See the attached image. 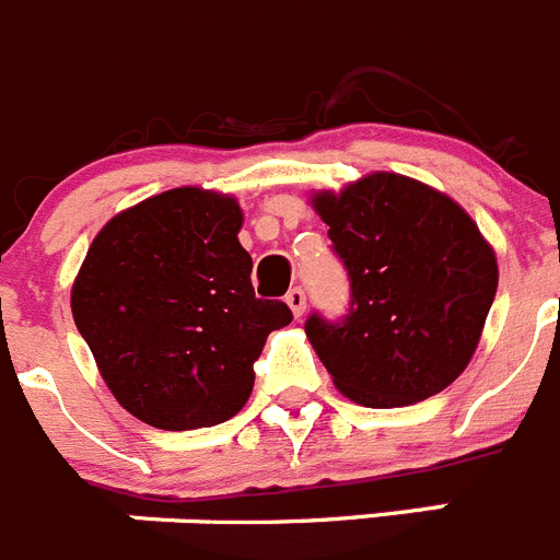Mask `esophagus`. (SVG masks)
<instances>
[{"instance_id":"1","label":"esophagus","mask_w":560,"mask_h":560,"mask_svg":"<svg viewBox=\"0 0 560 560\" xmlns=\"http://www.w3.org/2000/svg\"><path fill=\"white\" fill-rule=\"evenodd\" d=\"M285 302H289L291 314H294L296 319L305 314V291H302V289H291L289 294H285Z\"/></svg>"}]
</instances>
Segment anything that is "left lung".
Masks as SVG:
<instances>
[{
    "label": "left lung",
    "instance_id": "8db88e82",
    "mask_svg": "<svg viewBox=\"0 0 560 560\" xmlns=\"http://www.w3.org/2000/svg\"><path fill=\"white\" fill-rule=\"evenodd\" d=\"M311 205L352 285L343 322H305L332 386L366 408L444 392L478 350L500 280L494 246L455 199L405 174H366Z\"/></svg>",
    "mask_w": 560,
    "mask_h": 560
}]
</instances>
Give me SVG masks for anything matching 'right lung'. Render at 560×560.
Wrapping results in <instances>:
<instances>
[{"mask_svg": "<svg viewBox=\"0 0 560 560\" xmlns=\"http://www.w3.org/2000/svg\"><path fill=\"white\" fill-rule=\"evenodd\" d=\"M238 199L183 186L121 210L91 241L71 316L116 402L158 430L228 422L285 302L258 300Z\"/></svg>", "mask_w": 560, "mask_h": 560, "instance_id": "add662e5", "label": "right lung"}]
</instances>
